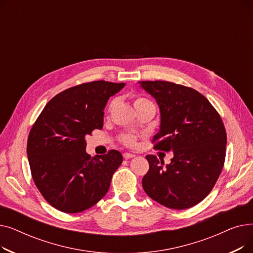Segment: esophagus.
I'll return each instance as SVG.
<instances>
[{"mask_svg": "<svg viewBox=\"0 0 253 253\" xmlns=\"http://www.w3.org/2000/svg\"><path fill=\"white\" fill-rule=\"evenodd\" d=\"M123 157H124L125 159H127V160H128V159L134 158V157H135V155H134V154H131V153H124V154H123Z\"/></svg>", "mask_w": 253, "mask_h": 253, "instance_id": "esophagus-1", "label": "esophagus"}]
</instances>
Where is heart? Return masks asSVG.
Here are the masks:
<instances>
[{"mask_svg":"<svg viewBox=\"0 0 253 253\" xmlns=\"http://www.w3.org/2000/svg\"><path fill=\"white\" fill-rule=\"evenodd\" d=\"M114 102L115 101L111 102V106L114 104ZM148 104H153V103L150 100H148L147 98L136 97L134 99V108L135 109H138V108H140V106L148 105ZM122 139H123V142L126 143L127 145H134V143H135V137L133 135H124Z\"/></svg>","mask_w":253,"mask_h":253,"instance_id":"b5f03b06","label":"heart"}]
</instances>
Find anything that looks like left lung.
<instances>
[{
	"label": "left lung",
	"mask_w": 253,
	"mask_h": 253,
	"mask_svg": "<svg viewBox=\"0 0 253 253\" xmlns=\"http://www.w3.org/2000/svg\"><path fill=\"white\" fill-rule=\"evenodd\" d=\"M160 109V128L155 149L171 151L164 164L148 155L150 169L142 188L153 200L171 209L200 203L213 189L225 158L227 133L221 118L198 91L165 81H141Z\"/></svg>",
	"instance_id": "1"
}]
</instances>
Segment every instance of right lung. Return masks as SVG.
Listing matches in <instances>:
<instances>
[{
    "label": "right lung",
    "instance_id": "obj_1",
    "mask_svg": "<svg viewBox=\"0 0 253 253\" xmlns=\"http://www.w3.org/2000/svg\"><path fill=\"white\" fill-rule=\"evenodd\" d=\"M125 83L94 81L66 89L38 117L28 139L33 179L45 200L65 213L95 205L110 189L122 154L112 150L91 158L86 136L102 129L104 108Z\"/></svg>",
    "mask_w": 253,
    "mask_h": 253
}]
</instances>
